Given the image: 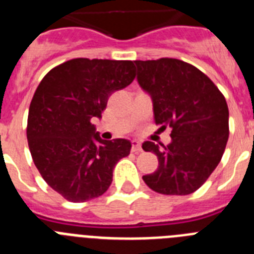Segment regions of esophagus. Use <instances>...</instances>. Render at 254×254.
Masks as SVG:
<instances>
[{
    "mask_svg": "<svg viewBox=\"0 0 254 254\" xmlns=\"http://www.w3.org/2000/svg\"><path fill=\"white\" fill-rule=\"evenodd\" d=\"M142 150L141 143L138 141H132V152H140Z\"/></svg>",
    "mask_w": 254,
    "mask_h": 254,
    "instance_id": "34e87169",
    "label": "esophagus"
}]
</instances>
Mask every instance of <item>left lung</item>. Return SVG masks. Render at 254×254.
Returning <instances> with one entry per match:
<instances>
[{"instance_id": "8db88e82", "label": "left lung", "mask_w": 254, "mask_h": 254, "mask_svg": "<svg viewBox=\"0 0 254 254\" xmlns=\"http://www.w3.org/2000/svg\"><path fill=\"white\" fill-rule=\"evenodd\" d=\"M137 81L151 95L154 120L172 128L167 146L145 141L158 170L143 182L161 194L186 196L205 183L220 163L229 138V109L221 91L197 67L176 58L134 61Z\"/></svg>"}]
</instances>
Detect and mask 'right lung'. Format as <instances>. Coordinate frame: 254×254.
<instances>
[{"instance_id":"obj_1","label":"right lung","mask_w":254,"mask_h":254,"mask_svg":"<svg viewBox=\"0 0 254 254\" xmlns=\"http://www.w3.org/2000/svg\"><path fill=\"white\" fill-rule=\"evenodd\" d=\"M134 76L132 61L73 58L38 85L29 108V149L47 185L69 202L102 196L116 164L129 155L128 140H102L91 120L102 117L111 94Z\"/></svg>"}]
</instances>
